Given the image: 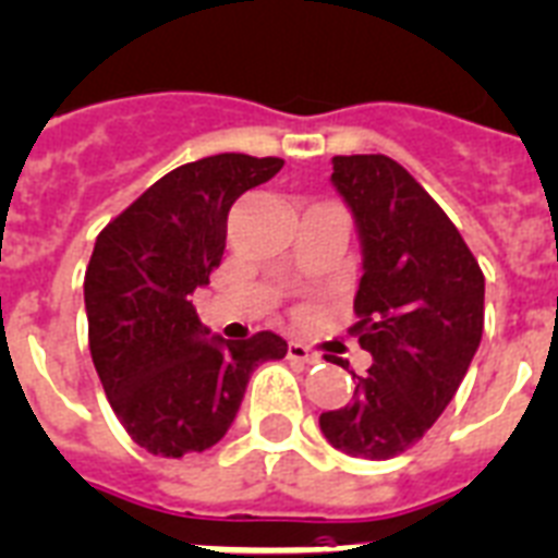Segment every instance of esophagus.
<instances>
[{"instance_id":"1","label":"esophagus","mask_w":558,"mask_h":558,"mask_svg":"<svg viewBox=\"0 0 558 558\" xmlns=\"http://www.w3.org/2000/svg\"><path fill=\"white\" fill-rule=\"evenodd\" d=\"M288 359H293V362H302V365H316L322 356L316 351H311L307 344L290 342L288 344Z\"/></svg>"}]
</instances>
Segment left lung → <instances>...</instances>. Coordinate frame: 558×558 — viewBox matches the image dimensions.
Returning a JSON list of instances; mask_svg holds the SVG:
<instances>
[{
	"instance_id": "obj_1",
	"label": "left lung",
	"mask_w": 558,
	"mask_h": 558,
	"mask_svg": "<svg viewBox=\"0 0 558 558\" xmlns=\"http://www.w3.org/2000/svg\"><path fill=\"white\" fill-rule=\"evenodd\" d=\"M330 182L362 245L351 330L373 365L319 427L336 450L381 462L413 448L462 385L485 328V276L448 214L390 156H333Z\"/></svg>"
}]
</instances>
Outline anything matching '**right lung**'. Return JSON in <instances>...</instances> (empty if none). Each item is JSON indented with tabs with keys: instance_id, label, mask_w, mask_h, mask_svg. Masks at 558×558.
<instances>
[{
	"instance_id": "obj_1",
	"label": "right lung",
	"mask_w": 558,
	"mask_h": 558,
	"mask_svg": "<svg viewBox=\"0 0 558 558\" xmlns=\"http://www.w3.org/2000/svg\"><path fill=\"white\" fill-rule=\"evenodd\" d=\"M276 156L219 154L165 173L96 236L85 274L87 339L110 408L140 448L179 459L214 448L251 373L288 342L210 336L191 296L210 282L230 205L282 170Z\"/></svg>"
}]
</instances>
